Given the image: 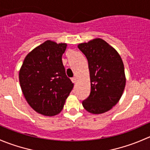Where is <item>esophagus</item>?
I'll return each mask as SVG.
<instances>
[{"mask_svg":"<svg viewBox=\"0 0 150 150\" xmlns=\"http://www.w3.org/2000/svg\"><path fill=\"white\" fill-rule=\"evenodd\" d=\"M71 81H72V83H75L77 82V79L75 78H71Z\"/></svg>","mask_w":150,"mask_h":150,"instance_id":"esophagus-1","label":"esophagus"}]
</instances>
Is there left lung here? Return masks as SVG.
<instances>
[{"instance_id":"8db88e82","label":"left lung","mask_w":150,"mask_h":150,"mask_svg":"<svg viewBox=\"0 0 150 150\" xmlns=\"http://www.w3.org/2000/svg\"><path fill=\"white\" fill-rule=\"evenodd\" d=\"M88 63L91 93L83 101L92 114L109 111L121 98L126 83L122 60L117 51L102 38L78 44Z\"/></svg>"}]
</instances>
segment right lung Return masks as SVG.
Masks as SVG:
<instances>
[{
  "instance_id": "obj_1",
  "label": "right lung",
  "mask_w": 150,
  "mask_h": 150,
  "mask_svg": "<svg viewBox=\"0 0 150 150\" xmlns=\"http://www.w3.org/2000/svg\"><path fill=\"white\" fill-rule=\"evenodd\" d=\"M67 46L65 43L46 40L29 53L19 69V80L25 99L43 115L59 114L73 88L62 59Z\"/></svg>"
}]
</instances>
